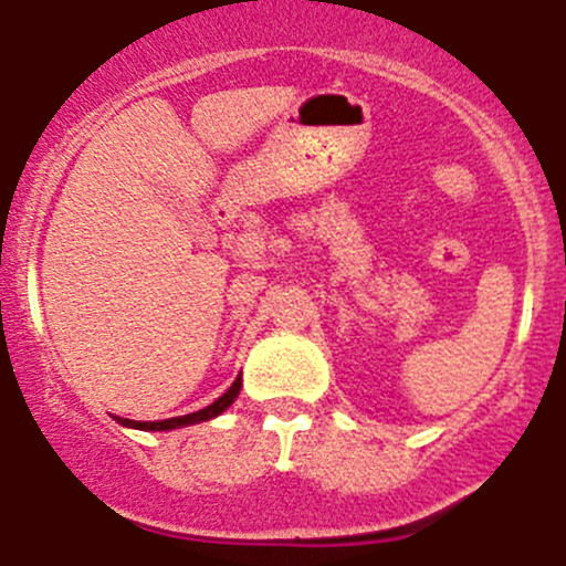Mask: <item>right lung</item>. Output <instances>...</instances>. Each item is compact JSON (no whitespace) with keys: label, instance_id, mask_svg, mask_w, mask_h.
<instances>
[{"label":"right lung","instance_id":"right-lung-1","mask_svg":"<svg viewBox=\"0 0 566 566\" xmlns=\"http://www.w3.org/2000/svg\"><path fill=\"white\" fill-rule=\"evenodd\" d=\"M240 388H242V379L237 377L234 382H231V388L226 390L223 396H220L218 402H211L209 408L198 410V413L176 416V419H164V421H130V419H119V416H116V421H119V424H125V427H136V430H176V427H184V424H198V421L214 419V416L223 413V410L229 408L231 402H234L237 396H240Z\"/></svg>","mask_w":566,"mask_h":566}]
</instances>
